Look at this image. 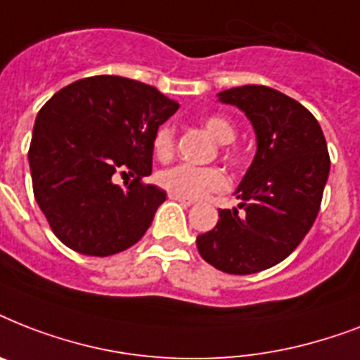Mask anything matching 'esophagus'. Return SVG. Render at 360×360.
I'll return each mask as SVG.
<instances>
[{"label": "esophagus", "instance_id": "34e87169", "mask_svg": "<svg viewBox=\"0 0 360 360\" xmlns=\"http://www.w3.org/2000/svg\"><path fill=\"white\" fill-rule=\"evenodd\" d=\"M168 198L169 200H175V202L183 203V205H192V203H194V200H186V198L179 196V194H174V192H169Z\"/></svg>", "mask_w": 360, "mask_h": 360}]
</instances>
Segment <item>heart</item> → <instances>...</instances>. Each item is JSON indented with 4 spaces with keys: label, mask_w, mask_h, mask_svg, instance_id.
<instances>
[{
    "label": "heart",
    "mask_w": 360,
    "mask_h": 360,
    "mask_svg": "<svg viewBox=\"0 0 360 360\" xmlns=\"http://www.w3.org/2000/svg\"><path fill=\"white\" fill-rule=\"evenodd\" d=\"M209 134L213 136L219 143H231L236 138V127L224 115H207L202 121ZM153 149L160 160H168L174 155L175 149V130L172 124H162L155 134ZM228 158L237 162L239 157L236 153H228ZM158 185L168 192L179 194L186 200H200L211 192H220L228 188V177L222 169L213 168H196V166H174L158 174Z\"/></svg>",
    "instance_id": "1"
}]
</instances>
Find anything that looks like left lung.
I'll list each match as a JSON object with an SVG mask.
<instances>
[{"label":"left lung","instance_id":"8db88e82","mask_svg":"<svg viewBox=\"0 0 360 360\" xmlns=\"http://www.w3.org/2000/svg\"><path fill=\"white\" fill-rule=\"evenodd\" d=\"M219 101L245 112L257 149L236 191L239 209H220L196 246L219 271L259 273L290 256L312 228L330 169L327 141L316 117L276 89L231 87Z\"/></svg>","mask_w":360,"mask_h":360}]
</instances>
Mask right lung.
<instances>
[{
  "label": "right lung",
  "instance_id": "right-lung-1",
  "mask_svg": "<svg viewBox=\"0 0 360 360\" xmlns=\"http://www.w3.org/2000/svg\"><path fill=\"white\" fill-rule=\"evenodd\" d=\"M179 104L123 76H91L59 89L33 127V194L63 245L86 256H112L136 245L166 192L143 185L153 140ZM115 171L135 179L115 186Z\"/></svg>",
  "mask_w": 360,
  "mask_h": 360
}]
</instances>
